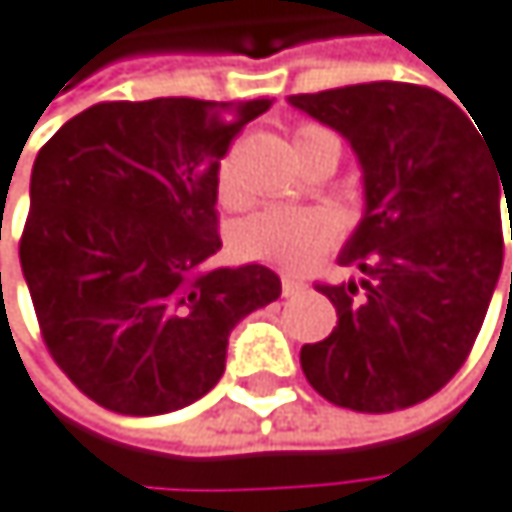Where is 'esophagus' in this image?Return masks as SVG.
Instances as JSON below:
<instances>
[{
    "label": "esophagus",
    "instance_id": "obj_1",
    "mask_svg": "<svg viewBox=\"0 0 512 512\" xmlns=\"http://www.w3.org/2000/svg\"><path fill=\"white\" fill-rule=\"evenodd\" d=\"M303 288H306V285H303L300 279H294V276H285V279H282V294H285V297H294V294H300Z\"/></svg>",
    "mask_w": 512,
    "mask_h": 512
}]
</instances>
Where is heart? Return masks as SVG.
<instances>
[{
  "label": "heart",
  "mask_w": 512,
  "mask_h": 512,
  "mask_svg": "<svg viewBox=\"0 0 512 512\" xmlns=\"http://www.w3.org/2000/svg\"><path fill=\"white\" fill-rule=\"evenodd\" d=\"M327 133L321 127H300L297 142ZM218 194L224 203L236 200V188L230 169L221 166L218 175ZM337 236V221L327 212H315V209H264L258 215L245 218L236 230H233V248L248 261H264V264H276V267H288V270H300L306 264H312L318 254L334 242Z\"/></svg>",
  "instance_id": "heart-1"
}]
</instances>
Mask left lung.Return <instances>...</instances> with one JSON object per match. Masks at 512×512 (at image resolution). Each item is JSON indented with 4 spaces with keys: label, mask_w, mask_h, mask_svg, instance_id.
Instances as JSON below:
<instances>
[{
    "label": "left lung",
    "mask_w": 512,
    "mask_h": 512,
    "mask_svg": "<svg viewBox=\"0 0 512 512\" xmlns=\"http://www.w3.org/2000/svg\"><path fill=\"white\" fill-rule=\"evenodd\" d=\"M288 102L337 130L364 175V218L337 258L364 276L315 288L337 306V327L300 349V367L324 400L355 413L422 404L458 373L492 303L512 157L492 151L467 108L419 84L370 81Z\"/></svg>",
    "instance_id": "1"
}]
</instances>
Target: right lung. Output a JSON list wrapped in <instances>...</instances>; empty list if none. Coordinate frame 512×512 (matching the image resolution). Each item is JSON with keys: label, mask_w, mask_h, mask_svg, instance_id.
Returning <instances> with one entry per match:
<instances>
[{"label": "right lung", "mask_w": 512, "mask_h": 512, "mask_svg": "<svg viewBox=\"0 0 512 512\" xmlns=\"http://www.w3.org/2000/svg\"><path fill=\"white\" fill-rule=\"evenodd\" d=\"M270 105L99 102L35 157L23 279L48 352L99 407L194 404L218 385L233 327L282 294L264 264L209 267L221 157Z\"/></svg>", "instance_id": "1"}]
</instances>
